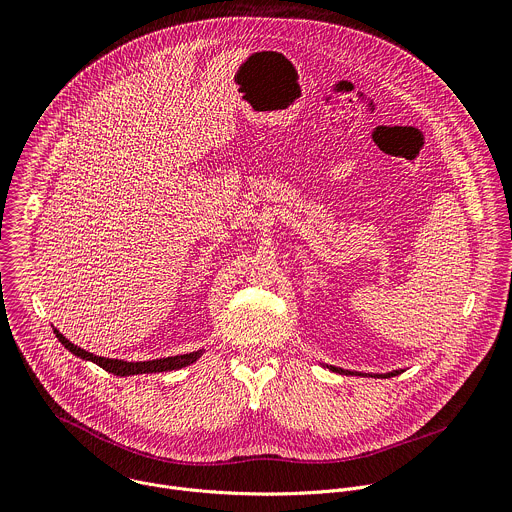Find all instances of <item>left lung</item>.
I'll return each mask as SVG.
<instances>
[{
	"label": "left lung",
	"instance_id": "obj_1",
	"mask_svg": "<svg viewBox=\"0 0 512 512\" xmlns=\"http://www.w3.org/2000/svg\"><path fill=\"white\" fill-rule=\"evenodd\" d=\"M326 369H330L332 373H338V375H358V377H375V379H391V377H397L399 373L403 371H391V373H385V375H373V373H356V371H346V369H340V367H332V364H324Z\"/></svg>",
	"mask_w": 512,
	"mask_h": 512
}]
</instances>
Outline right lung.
<instances>
[{"label": "right lung", "instance_id": "add662e5", "mask_svg": "<svg viewBox=\"0 0 512 512\" xmlns=\"http://www.w3.org/2000/svg\"><path fill=\"white\" fill-rule=\"evenodd\" d=\"M56 338L60 340V344L72 352L75 356L83 358V360H91L95 364H99L101 369H105L107 373H113L117 377H129V375H145V373H166V371H178L188 367V364L196 362L204 350H194L188 354H176V356H168V358H154V360H139V362H129V360H119V358H105V356H97L89 350L79 348L77 344H72L70 340H66L56 328H54Z\"/></svg>", "mask_w": 512, "mask_h": 512}]
</instances>
